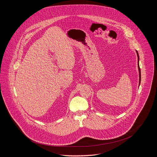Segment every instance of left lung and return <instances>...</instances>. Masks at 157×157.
I'll use <instances>...</instances> for the list:
<instances>
[{
	"mask_svg": "<svg viewBox=\"0 0 157 157\" xmlns=\"http://www.w3.org/2000/svg\"><path fill=\"white\" fill-rule=\"evenodd\" d=\"M136 54H137V57H138V71H139V86L140 85V82H141V71H140V66H139V55L138 53V51H136Z\"/></svg>",
	"mask_w": 157,
	"mask_h": 157,
	"instance_id": "obj_1",
	"label": "left lung"
}]
</instances>
